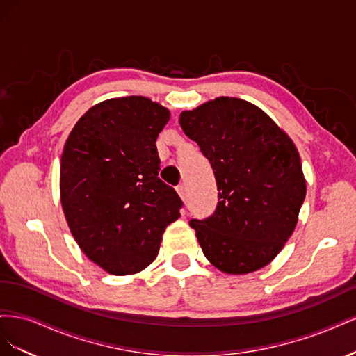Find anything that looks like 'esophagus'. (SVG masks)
Returning a JSON list of instances; mask_svg holds the SVG:
<instances>
[{
	"mask_svg": "<svg viewBox=\"0 0 356 356\" xmlns=\"http://www.w3.org/2000/svg\"><path fill=\"white\" fill-rule=\"evenodd\" d=\"M177 193H178V196L182 199V200H186V188H184V186H178L177 187Z\"/></svg>",
	"mask_w": 356,
	"mask_h": 356,
	"instance_id": "34e87169",
	"label": "esophagus"
}]
</instances>
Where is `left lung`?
Returning <instances> with one entry per match:
<instances>
[{"mask_svg": "<svg viewBox=\"0 0 356 356\" xmlns=\"http://www.w3.org/2000/svg\"><path fill=\"white\" fill-rule=\"evenodd\" d=\"M179 124L218 187L215 212L190 221L204 257L229 275L267 266L293 234L306 197L293 139L257 105L230 96L182 111Z\"/></svg>", "mask_w": 356, "mask_h": 356, "instance_id": "8db88e82", "label": "left lung"}]
</instances>
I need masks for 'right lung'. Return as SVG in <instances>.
<instances>
[{"label": "right lung", "mask_w": 356, "mask_h": 356, "mask_svg": "<svg viewBox=\"0 0 356 356\" xmlns=\"http://www.w3.org/2000/svg\"><path fill=\"white\" fill-rule=\"evenodd\" d=\"M170 113L144 96L93 105L75 123L60 159V202L90 261L111 275L152 264L182 202L157 175L159 134Z\"/></svg>", "instance_id": "add662e5"}]
</instances>
